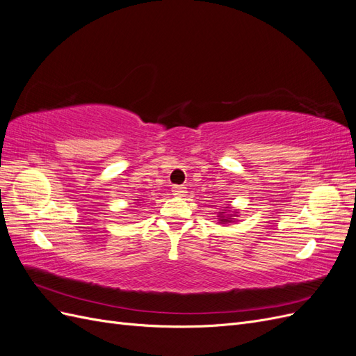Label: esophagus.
Masks as SVG:
<instances>
[{"instance_id":"34e87169","label":"esophagus","mask_w":356,"mask_h":356,"mask_svg":"<svg viewBox=\"0 0 356 356\" xmlns=\"http://www.w3.org/2000/svg\"><path fill=\"white\" fill-rule=\"evenodd\" d=\"M172 193H174L175 196H184L187 190H186L184 186H174V187H172Z\"/></svg>"}]
</instances>
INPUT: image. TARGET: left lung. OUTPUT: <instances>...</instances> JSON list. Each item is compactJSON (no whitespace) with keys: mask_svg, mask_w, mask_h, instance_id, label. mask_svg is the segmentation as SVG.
I'll return each mask as SVG.
<instances>
[{"mask_svg":"<svg viewBox=\"0 0 356 356\" xmlns=\"http://www.w3.org/2000/svg\"><path fill=\"white\" fill-rule=\"evenodd\" d=\"M220 215H222V213H220ZM229 220H230V218H225V217H221V220H220V221H222V222H229Z\"/></svg>","mask_w":356,"mask_h":356,"instance_id":"left-lung-1","label":"left lung"}]
</instances>
